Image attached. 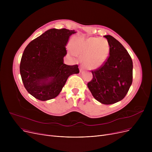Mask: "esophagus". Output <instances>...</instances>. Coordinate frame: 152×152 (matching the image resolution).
Here are the masks:
<instances>
[{
  "label": "esophagus",
  "instance_id": "34e87169",
  "mask_svg": "<svg viewBox=\"0 0 152 152\" xmlns=\"http://www.w3.org/2000/svg\"><path fill=\"white\" fill-rule=\"evenodd\" d=\"M79 71H80L81 73V72H83V67H82V66H80V67H79Z\"/></svg>",
  "mask_w": 152,
  "mask_h": 152
}]
</instances>
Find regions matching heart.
<instances>
[{
    "label": "heart",
    "mask_w": 152,
    "mask_h": 152,
    "mask_svg": "<svg viewBox=\"0 0 152 152\" xmlns=\"http://www.w3.org/2000/svg\"><path fill=\"white\" fill-rule=\"evenodd\" d=\"M70 54L72 57H82L83 66L89 69H97L107 60L110 45L104 38H75L71 42Z\"/></svg>",
    "instance_id": "heart-1"
}]
</instances>
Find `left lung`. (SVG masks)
<instances>
[{
    "label": "left lung",
    "instance_id": "obj_1",
    "mask_svg": "<svg viewBox=\"0 0 152 152\" xmlns=\"http://www.w3.org/2000/svg\"><path fill=\"white\" fill-rule=\"evenodd\" d=\"M110 45V56L105 64L92 71L87 84L93 97L105 105L123 100L132 83L133 63L124 46L110 35L104 36Z\"/></svg>",
    "mask_w": 152,
    "mask_h": 152
}]
</instances>
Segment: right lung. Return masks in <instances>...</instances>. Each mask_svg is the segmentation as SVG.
<instances>
[{
  "label": "right lung",
  "instance_id": "add662e5",
  "mask_svg": "<svg viewBox=\"0 0 152 152\" xmlns=\"http://www.w3.org/2000/svg\"><path fill=\"white\" fill-rule=\"evenodd\" d=\"M75 30L50 29L32 41L23 53L20 71L24 86L36 99L45 101L59 95L68 78L79 73L77 65L64 63L65 46Z\"/></svg>",
  "mask_w": 152,
  "mask_h": 152
}]
</instances>
